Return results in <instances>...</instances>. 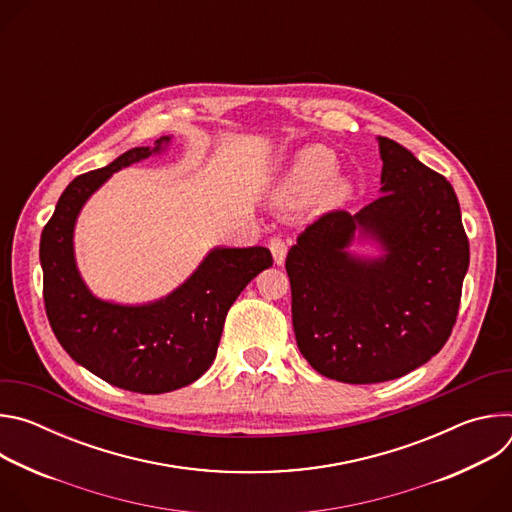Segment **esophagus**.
Segmentation results:
<instances>
[{
	"label": "esophagus",
	"instance_id": "obj_1",
	"mask_svg": "<svg viewBox=\"0 0 512 512\" xmlns=\"http://www.w3.org/2000/svg\"><path fill=\"white\" fill-rule=\"evenodd\" d=\"M269 249H271V255H273V261L277 265H283L285 263V255H287V245L281 237H271L269 239Z\"/></svg>",
	"mask_w": 512,
	"mask_h": 512
}]
</instances>
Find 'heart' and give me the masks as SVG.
<instances>
[{"mask_svg": "<svg viewBox=\"0 0 512 512\" xmlns=\"http://www.w3.org/2000/svg\"><path fill=\"white\" fill-rule=\"evenodd\" d=\"M336 160L324 148H306L291 162L285 176L275 188V204L296 208L318 196L324 210L344 206L352 196V182L334 176Z\"/></svg>", "mask_w": 512, "mask_h": 512, "instance_id": "b5f03b06", "label": "heart"}]
</instances>
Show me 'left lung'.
Masks as SVG:
<instances>
[{
	"label": "left lung",
	"mask_w": 512,
	"mask_h": 512,
	"mask_svg": "<svg viewBox=\"0 0 512 512\" xmlns=\"http://www.w3.org/2000/svg\"><path fill=\"white\" fill-rule=\"evenodd\" d=\"M377 141L383 196L356 214L320 216L285 259L300 352L350 385L399 379L442 350L470 263L452 184L401 143ZM354 240L380 253L356 256Z\"/></svg>",
	"instance_id": "obj_1"
}]
</instances>
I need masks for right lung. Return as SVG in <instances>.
I'll return each instance as SVG.
<instances>
[{
    "instance_id": "add662e5",
    "label": "right lung",
    "mask_w": 512,
    "mask_h": 512,
    "mask_svg": "<svg viewBox=\"0 0 512 512\" xmlns=\"http://www.w3.org/2000/svg\"><path fill=\"white\" fill-rule=\"evenodd\" d=\"M170 139L164 135L72 180L40 239L44 306L60 346L109 385L143 395L176 391L208 371L227 312L273 263L267 247H214L166 298L135 306L101 300L87 287L75 257L83 206L121 168L164 154Z\"/></svg>"
}]
</instances>
